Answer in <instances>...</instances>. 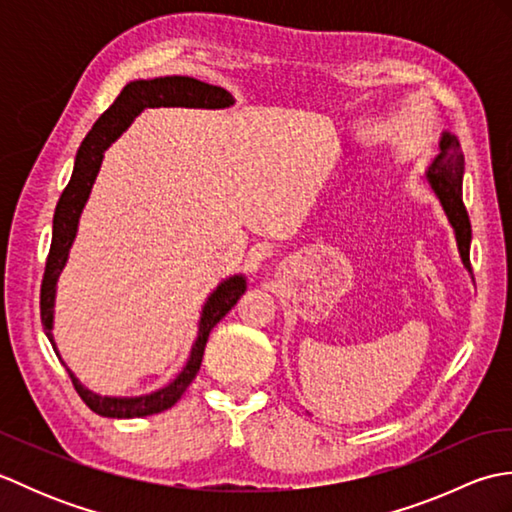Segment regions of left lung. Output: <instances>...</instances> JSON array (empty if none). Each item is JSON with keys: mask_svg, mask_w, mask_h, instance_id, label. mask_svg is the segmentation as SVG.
Listing matches in <instances>:
<instances>
[{"mask_svg": "<svg viewBox=\"0 0 512 512\" xmlns=\"http://www.w3.org/2000/svg\"><path fill=\"white\" fill-rule=\"evenodd\" d=\"M462 173H464V154H462L460 140L451 134H444L440 140V154L436 160H433L427 176L433 191H436V195L444 206V211H447V217L455 231V239H458L462 262L466 268H471V259H469L471 220L462 202Z\"/></svg>", "mask_w": 512, "mask_h": 512, "instance_id": "8db88e82", "label": "left lung"}]
</instances>
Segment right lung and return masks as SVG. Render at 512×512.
Wrapping results in <instances>:
<instances>
[{
	"instance_id": "obj_1",
	"label": "right lung",
	"mask_w": 512,
	"mask_h": 512,
	"mask_svg": "<svg viewBox=\"0 0 512 512\" xmlns=\"http://www.w3.org/2000/svg\"><path fill=\"white\" fill-rule=\"evenodd\" d=\"M176 105L228 107L233 105V96L226 90L217 88V85L191 79V76H165V79L127 83L123 92L116 96V101L107 107V110L99 116V121L92 125L88 136L83 138L79 151H76L72 178L68 182V187H65L61 193L57 209H54L52 244L46 259V270H43V279H41V297H39L41 323L52 347H54V341H52L54 288H57V279L65 266V259H68V250L76 235L79 215L92 191L96 173H99L103 151L125 132L129 123H132L134 118L145 110V107H176ZM244 290H246V281L244 277L237 275V277L226 279L224 284L209 297L202 312L198 339L193 343L189 363L169 387L143 398H105V396L92 394V391L85 389L79 380L70 374L76 394L81 396V400L94 413H99V416H105V418H143V416H151V413H160L173 407L184 391H187V387L193 383L195 374L200 372L204 347H206V341H209L211 330L220 323V319L226 317V312L235 306L237 299L244 295Z\"/></svg>"
}]
</instances>
